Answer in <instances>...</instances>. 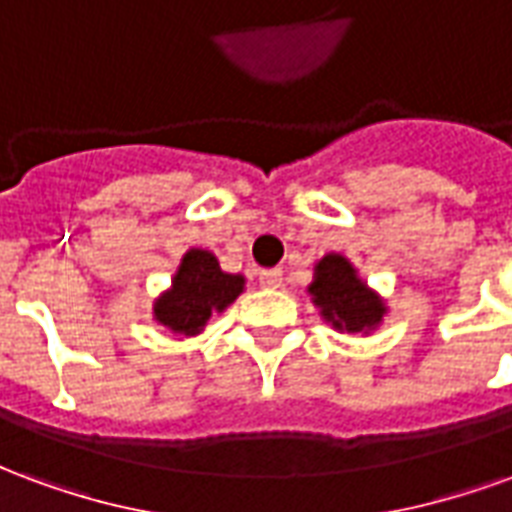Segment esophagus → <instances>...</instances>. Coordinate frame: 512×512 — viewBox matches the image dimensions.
Here are the masks:
<instances>
[{"label":"esophagus","mask_w":512,"mask_h":512,"mask_svg":"<svg viewBox=\"0 0 512 512\" xmlns=\"http://www.w3.org/2000/svg\"><path fill=\"white\" fill-rule=\"evenodd\" d=\"M257 279H260V285H263V288H271V290L282 288V271H279V268H266V271H260V274H257Z\"/></svg>","instance_id":"1"}]
</instances>
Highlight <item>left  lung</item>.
Instances as JSON below:
<instances>
[{"instance_id": "1", "label": "left lung", "mask_w": 512, "mask_h": 512, "mask_svg": "<svg viewBox=\"0 0 512 512\" xmlns=\"http://www.w3.org/2000/svg\"><path fill=\"white\" fill-rule=\"evenodd\" d=\"M312 304L321 310L323 321L332 323L337 332H373L384 321V299L359 279L351 260L343 255L321 257L315 263V277L310 288Z\"/></svg>"}]
</instances>
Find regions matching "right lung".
Segmentation results:
<instances>
[{"label":"right lung","instance_id":"add662e5","mask_svg":"<svg viewBox=\"0 0 512 512\" xmlns=\"http://www.w3.org/2000/svg\"><path fill=\"white\" fill-rule=\"evenodd\" d=\"M246 279L227 274L208 249H189L172 277V288L153 304V318L172 334L194 337L213 312H224L244 293Z\"/></svg>","mask_w":512,"mask_h":512}]
</instances>
